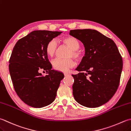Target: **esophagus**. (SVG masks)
<instances>
[{
	"instance_id": "esophagus-1",
	"label": "esophagus",
	"mask_w": 131,
	"mask_h": 131,
	"mask_svg": "<svg viewBox=\"0 0 131 131\" xmlns=\"http://www.w3.org/2000/svg\"><path fill=\"white\" fill-rule=\"evenodd\" d=\"M69 75H70V73H64V75H65V77L68 76Z\"/></svg>"
}]
</instances>
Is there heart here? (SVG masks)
I'll return each mask as SVG.
<instances>
[{"instance_id":"1","label":"heart","mask_w":131,"mask_h":131,"mask_svg":"<svg viewBox=\"0 0 131 131\" xmlns=\"http://www.w3.org/2000/svg\"><path fill=\"white\" fill-rule=\"evenodd\" d=\"M63 43L70 49L68 57H73L77 60H79L82 57V54L78 49L80 48L81 44L78 39L75 37L69 36L62 39ZM58 48L56 40L52 39L49 41L45 47V52L49 57H53L55 54ZM53 68L56 70L61 71H68L69 69L73 68L75 65V62L71 58L63 60L61 58H56L52 61Z\"/></svg>"}]
</instances>
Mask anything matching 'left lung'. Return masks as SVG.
<instances>
[{
    "mask_svg": "<svg viewBox=\"0 0 131 131\" xmlns=\"http://www.w3.org/2000/svg\"><path fill=\"white\" fill-rule=\"evenodd\" d=\"M69 34L80 40L85 48V54L76 69L80 73L72 75L74 98L89 108L101 106L112 98L118 88L122 56L114 41L96 30L74 29ZM88 75L89 78H86Z\"/></svg>",
    "mask_w": 131,
    "mask_h": 131,
    "instance_id": "1",
    "label": "left lung"
}]
</instances>
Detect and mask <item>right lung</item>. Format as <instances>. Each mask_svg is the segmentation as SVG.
<instances>
[{"label":"right lung","mask_w":131,"mask_h":131,"mask_svg":"<svg viewBox=\"0 0 131 131\" xmlns=\"http://www.w3.org/2000/svg\"><path fill=\"white\" fill-rule=\"evenodd\" d=\"M62 32L34 30L17 41L9 61V71L14 89L22 101L42 108L54 101L62 73L52 70L45 52L47 43ZM44 70L45 76L40 71Z\"/></svg>","instance_id":"obj_1"}]
</instances>
